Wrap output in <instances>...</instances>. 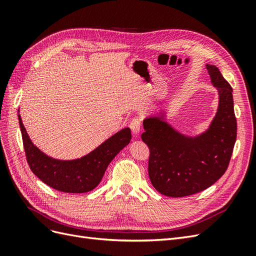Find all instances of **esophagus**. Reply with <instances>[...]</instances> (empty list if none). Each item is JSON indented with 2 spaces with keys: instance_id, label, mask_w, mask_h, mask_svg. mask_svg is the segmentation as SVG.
<instances>
[{
  "instance_id": "obj_1",
  "label": "esophagus",
  "mask_w": 256,
  "mask_h": 256,
  "mask_svg": "<svg viewBox=\"0 0 256 256\" xmlns=\"http://www.w3.org/2000/svg\"><path fill=\"white\" fill-rule=\"evenodd\" d=\"M130 129L131 131H132L134 134H138V132H140L141 130V127H142V122L138 120V118H134L130 122Z\"/></svg>"
}]
</instances>
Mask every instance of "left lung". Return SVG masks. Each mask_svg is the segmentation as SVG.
I'll return each instance as SVG.
<instances>
[{"mask_svg": "<svg viewBox=\"0 0 256 256\" xmlns=\"http://www.w3.org/2000/svg\"><path fill=\"white\" fill-rule=\"evenodd\" d=\"M220 102L207 132L190 138L170 127L160 118L144 120L141 138L148 146V175L161 194L182 198L210 187L226 173L237 136L233 88L216 66L206 65Z\"/></svg>", "mask_w": 256, "mask_h": 256, "instance_id": "obj_1", "label": "left lung"}]
</instances>
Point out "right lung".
I'll return each instance as SVG.
<instances>
[{"mask_svg": "<svg viewBox=\"0 0 256 256\" xmlns=\"http://www.w3.org/2000/svg\"><path fill=\"white\" fill-rule=\"evenodd\" d=\"M23 147L28 166L42 182L51 188L67 193H85L95 189L102 182L108 166L124 147L129 144L131 131L120 130L81 159L60 161L46 156L30 142L18 115Z\"/></svg>", "mask_w": 256, "mask_h": 256, "instance_id": "1", "label": "right lung"}]
</instances>
